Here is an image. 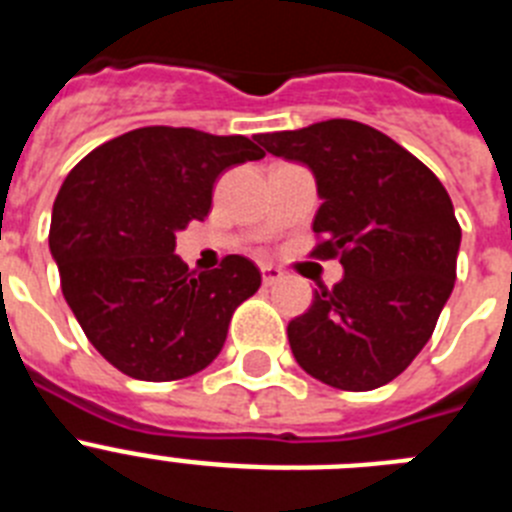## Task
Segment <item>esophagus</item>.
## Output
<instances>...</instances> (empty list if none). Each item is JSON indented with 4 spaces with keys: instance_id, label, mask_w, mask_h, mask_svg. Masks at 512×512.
<instances>
[{
    "instance_id": "1",
    "label": "esophagus",
    "mask_w": 512,
    "mask_h": 512,
    "mask_svg": "<svg viewBox=\"0 0 512 512\" xmlns=\"http://www.w3.org/2000/svg\"><path fill=\"white\" fill-rule=\"evenodd\" d=\"M261 274H264V284H274V282H279V279L284 277V271L279 269V266H274V264L261 266Z\"/></svg>"
}]
</instances>
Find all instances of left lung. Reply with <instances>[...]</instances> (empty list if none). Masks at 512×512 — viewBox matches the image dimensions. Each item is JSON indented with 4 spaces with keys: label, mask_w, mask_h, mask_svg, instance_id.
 <instances>
[{
    "label": "left lung",
    "mask_w": 512,
    "mask_h": 512,
    "mask_svg": "<svg viewBox=\"0 0 512 512\" xmlns=\"http://www.w3.org/2000/svg\"><path fill=\"white\" fill-rule=\"evenodd\" d=\"M305 164L323 205L312 256H341L343 279L289 323L297 364L348 392L392 382L433 336L456 282L461 228L449 192L390 135L356 120L256 138Z\"/></svg>",
    "instance_id": "8db88e82"
}]
</instances>
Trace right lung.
Wrapping results in <instances>:
<instances>
[{"mask_svg":"<svg viewBox=\"0 0 512 512\" xmlns=\"http://www.w3.org/2000/svg\"><path fill=\"white\" fill-rule=\"evenodd\" d=\"M253 140L166 125L130 130L81 158L58 189L48 243L63 297L122 374L171 382L202 372L220 354L235 307L261 287L246 256L197 271L174 253L176 233L210 212L217 176L266 156Z\"/></svg>","mask_w":512,"mask_h":512,"instance_id":"obj_1","label":"right lung"}]
</instances>
